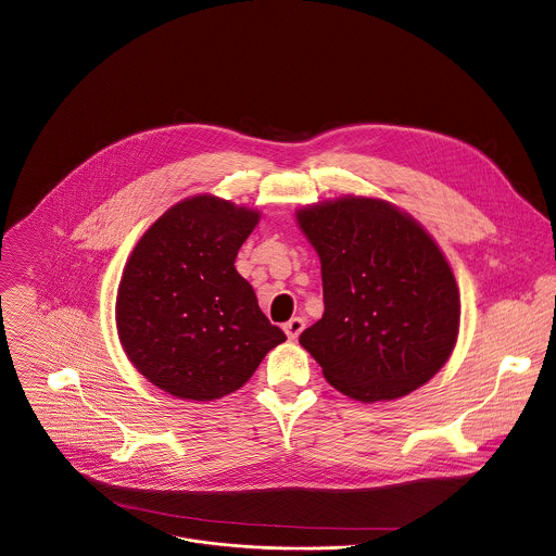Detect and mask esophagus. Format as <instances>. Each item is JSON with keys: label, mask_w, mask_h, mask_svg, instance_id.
<instances>
[{"label": "esophagus", "mask_w": 556, "mask_h": 556, "mask_svg": "<svg viewBox=\"0 0 556 556\" xmlns=\"http://www.w3.org/2000/svg\"><path fill=\"white\" fill-rule=\"evenodd\" d=\"M283 330H286L288 339L296 341V339L301 337V332L305 330V319H303V317H292L290 321H286V324H283Z\"/></svg>", "instance_id": "obj_1"}]
</instances>
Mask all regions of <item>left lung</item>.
Masks as SVG:
<instances>
[{"label":"left lung","instance_id":"left-lung-1","mask_svg":"<svg viewBox=\"0 0 556 556\" xmlns=\"http://www.w3.org/2000/svg\"><path fill=\"white\" fill-rule=\"evenodd\" d=\"M321 262L324 315L301 345L350 399L392 401L450 358L458 286L429 232L375 198H339L296 213Z\"/></svg>","mask_w":556,"mask_h":556}]
</instances>
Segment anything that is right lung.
Listing matches in <instances>:
<instances>
[{
    "instance_id": "1",
    "label": "right lung",
    "mask_w": 556,
    "mask_h": 556,
    "mask_svg": "<svg viewBox=\"0 0 556 556\" xmlns=\"http://www.w3.org/2000/svg\"><path fill=\"white\" fill-rule=\"evenodd\" d=\"M257 219V211L215 195L187 198L142 235L125 264L119 341L131 365L177 399L239 390L286 341L235 268Z\"/></svg>"
}]
</instances>
